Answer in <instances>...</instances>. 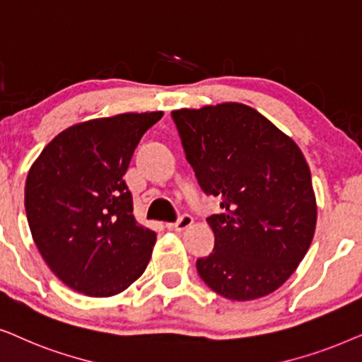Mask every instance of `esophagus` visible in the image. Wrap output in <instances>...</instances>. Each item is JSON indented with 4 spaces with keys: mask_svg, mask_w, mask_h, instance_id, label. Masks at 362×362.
<instances>
[{
    "mask_svg": "<svg viewBox=\"0 0 362 362\" xmlns=\"http://www.w3.org/2000/svg\"><path fill=\"white\" fill-rule=\"evenodd\" d=\"M192 225H194V218H192L190 215H182L175 223H167V228L173 231H184Z\"/></svg>",
    "mask_w": 362,
    "mask_h": 362,
    "instance_id": "esophagus-1",
    "label": "esophagus"
}]
</instances>
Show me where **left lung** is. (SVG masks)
<instances>
[{"mask_svg":"<svg viewBox=\"0 0 362 362\" xmlns=\"http://www.w3.org/2000/svg\"><path fill=\"white\" fill-rule=\"evenodd\" d=\"M187 160L221 214L206 218L215 248L197 259L200 278L223 298L252 301L295 273L316 228L306 158L291 137L250 105L221 103L172 110Z\"/></svg>","mask_w":362,"mask_h":362,"instance_id":"8db88e82","label":"left lung"}]
</instances>
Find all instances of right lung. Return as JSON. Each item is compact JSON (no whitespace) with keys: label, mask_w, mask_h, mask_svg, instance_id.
<instances>
[{"label":"right lung","mask_w":362,"mask_h":362,"mask_svg":"<svg viewBox=\"0 0 362 362\" xmlns=\"http://www.w3.org/2000/svg\"><path fill=\"white\" fill-rule=\"evenodd\" d=\"M163 112H127L67 127L42 148L24 189L30 230L57 278L86 296L127 290L146 272L156 231L134 216L124 175Z\"/></svg>","instance_id":"obj_1"}]
</instances>
